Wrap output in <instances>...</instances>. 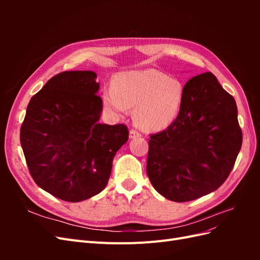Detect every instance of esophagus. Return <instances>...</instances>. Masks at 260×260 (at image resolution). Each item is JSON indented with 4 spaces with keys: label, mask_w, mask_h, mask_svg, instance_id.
I'll list each match as a JSON object with an SVG mask.
<instances>
[{
    "label": "esophagus",
    "mask_w": 260,
    "mask_h": 260,
    "mask_svg": "<svg viewBox=\"0 0 260 260\" xmlns=\"http://www.w3.org/2000/svg\"><path fill=\"white\" fill-rule=\"evenodd\" d=\"M129 137H130V139H136V138L141 137V133L132 129V130H130V132H129Z\"/></svg>",
    "instance_id": "1"
}]
</instances>
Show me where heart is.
Segmentation results:
<instances>
[{"label": "heart", "instance_id": "b5f03b06", "mask_svg": "<svg viewBox=\"0 0 260 260\" xmlns=\"http://www.w3.org/2000/svg\"><path fill=\"white\" fill-rule=\"evenodd\" d=\"M185 88L177 78L156 69L131 70L118 74L103 93L105 108L125 116L135 107L133 119L146 132H160L176 121L183 105Z\"/></svg>", "mask_w": 260, "mask_h": 260}]
</instances>
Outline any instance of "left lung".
<instances>
[{
  "instance_id": "left-lung-1",
  "label": "left lung",
  "mask_w": 260,
  "mask_h": 260,
  "mask_svg": "<svg viewBox=\"0 0 260 260\" xmlns=\"http://www.w3.org/2000/svg\"><path fill=\"white\" fill-rule=\"evenodd\" d=\"M181 112L167 130L151 136L146 171L155 190L172 202L216 191L242 146L237 103L211 73L185 85Z\"/></svg>"
}]
</instances>
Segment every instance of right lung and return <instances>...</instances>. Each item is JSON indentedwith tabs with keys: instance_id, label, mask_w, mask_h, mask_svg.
Masks as SVG:
<instances>
[{
	"instance_id": "add662e5",
	"label": "right lung",
	"mask_w": 260,
	"mask_h": 260,
	"mask_svg": "<svg viewBox=\"0 0 260 260\" xmlns=\"http://www.w3.org/2000/svg\"><path fill=\"white\" fill-rule=\"evenodd\" d=\"M91 70L60 73L27 106L20 144L30 175L59 200L91 199L107 185L113 159L129 138L124 124L101 123L103 102Z\"/></svg>"
}]
</instances>
